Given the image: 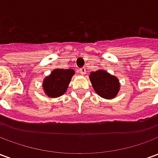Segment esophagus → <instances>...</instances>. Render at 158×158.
<instances>
[{
  "instance_id": "1",
  "label": "esophagus",
  "mask_w": 158,
  "mask_h": 158,
  "mask_svg": "<svg viewBox=\"0 0 158 158\" xmlns=\"http://www.w3.org/2000/svg\"><path fill=\"white\" fill-rule=\"evenodd\" d=\"M79 73H80L81 74H85V73H86L85 68H82V69H79Z\"/></svg>"
}]
</instances>
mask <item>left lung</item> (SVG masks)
<instances>
[{"instance_id":"left-lung-1","label":"left lung","mask_w":158,"mask_h":158,"mask_svg":"<svg viewBox=\"0 0 158 158\" xmlns=\"http://www.w3.org/2000/svg\"><path fill=\"white\" fill-rule=\"evenodd\" d=\"M89 79L93 89L102 98L113 99L118 93L120 89L118 79L105 70L99 69L96 72H91Z\"/></svg>"}]
</instances>
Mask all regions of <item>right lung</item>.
Returning <instances> with one entry per match:
<instances>
[{
  "label": "right lung",
  "mask_w": 158,
  "mask_h": 158,
  "mask_svg": "<svg viewBox=\"0 0 158 158\" xmlns=\"http://www.w3.org/2000/svg\"><path fill=\"white\" fill-rule=\"evenodd\" d=\"M73 74V69H56L53 70L43 81V89L45 94L52 98L62 96L68 89Z\"/></svg>",
  "instance_id": "add662e5"
}]
</instances>
